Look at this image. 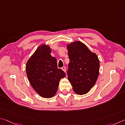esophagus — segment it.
I'll return each mask as SVG.
<instances>
[{
  "mask_svg": "<svg viewBox=\"0 0 125 125\" xmlns=\"http://www.w3.org/2000/svg\"><path fill=\"white\" fill-rule=\"evenodd\" d=\"M61 69H62V70L65 72V73H66V67L63 66V67H62V68H61Z\"/></svg>",
  "mask_w": 125,
  "mask_h": 125,
  "instance_id": "esophagus-1",
  "label": "esophagus"
}]
</instances>
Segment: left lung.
<instances>
[{"label":"left lung","instance_id":"obj_1","mask_svg":"<svg viewBox=\"0 0 125 125\" xmlns=\"http://www.w3.org/2000/svg\"><path fill=\"white\" fill-rule=\"evenodd\" d=\"M70 59L67 77L75 92L83 95L94 86L99 73V60L86 44L74 41L66 44Z\"/></svg>","mask_w":125,"mask_h":125}]
</instances>
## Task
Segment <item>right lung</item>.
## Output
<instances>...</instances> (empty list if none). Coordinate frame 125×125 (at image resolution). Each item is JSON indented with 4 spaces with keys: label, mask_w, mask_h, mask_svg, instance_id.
Instances as JSON below:
<instances>
[{
    "label": "right lung",
    "mask_w": 125,
    "mask_h": 125,
    "mask_svg": "<svg viewBox=\"0 0 125 125\" xmlns=\"http://www.w3.org/2000/svg\"><path fill=\"white\" fill-rule=\"evenodd\" d=\"M52 49L47 44L37 48L26 65V71L30 83L42 98L54 97L58 91L61 78L66 75L57 67V60L51 55Z\"/></svg>",
    "instance_id": "1"
}]
</instances>
